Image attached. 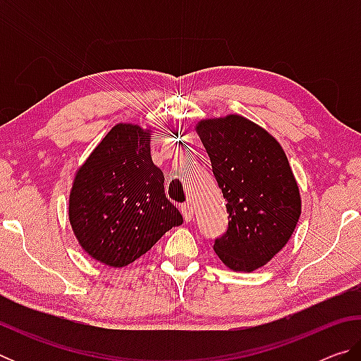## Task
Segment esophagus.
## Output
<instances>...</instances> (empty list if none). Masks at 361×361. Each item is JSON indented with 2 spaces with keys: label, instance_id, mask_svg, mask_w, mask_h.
I'll list each match as a JSON object with an SVG mask.
<instances>
[{
  "label": "esophagus",
  "instance_id": "esophagus-1",
  "mask_svg": "<svg viewBox=\"0 0 361 361\" xmlns=\"http://www.w3.org/2000/svg\"><path fill=\"white\" fill-rule=\"evenodd\" d=\"M181 215H183V218H185V221H191L192 219V215H194V209H192V205L191 204H185V205H181Z\"/></svg>",
  "mask_w": 361,
  "mask_h": 361
}]
</instances>
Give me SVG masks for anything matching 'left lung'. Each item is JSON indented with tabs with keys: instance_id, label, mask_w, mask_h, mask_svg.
<instances>
[{
	"instance_id": "8db88e82",
	"label": "left lung",
	"mask_w": 361,
	"mask_h": 361,
	"mask_svg": "<svg viewBox=\"0 0 361 361\" xmlns=\"http://www.w3.org/2000/svg\"><path fill=\"white\" fill-rule=\"evenodd\" d=\"M195 132L228 202V231L213 250L232 271H256L286 245L301 215L288 159L271 133L239 114L200 121Z\"/></svg>"
}]
</instances>
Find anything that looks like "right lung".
<instances>
[{
    "label": "right lung",
    "mask_w": 361,
    "mask_h": 361,
    "mask_svg": "<svg viewBox=\"0 0 361 361\" xmlns=\"http://www.w3.org/2000/svg\"><path fill=\"white\" fill-rule=\"evenodd\" d=\"M149 135L135 124L114 126L73 181V232L84 252L106 266L130 264L183 223L151 159Z\"/></svg>",
    "instance_id": "right-lung-1"
}]
</instances>
